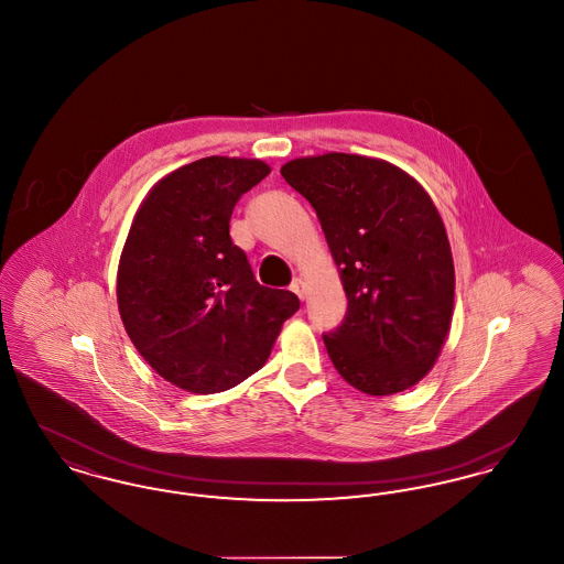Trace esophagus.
I'll return each mask as SVG.
<instances>
[{
	"label": "esophagus",
	"instance_id": "esophagus-1",
	"mask_svg": "<svg viewBox=\"0 0 564 564\" xmlns=\"http://www.w3.org/2000/svg\"><path fill=\"white\" fill-rule=\"evenodd\" d=\"M290 290H292L300 300H304V281H302V279H294L292 285H290Z\"/></svg>",
	"mask_w": 564,
	"mask_h": 564
}]
</instances>
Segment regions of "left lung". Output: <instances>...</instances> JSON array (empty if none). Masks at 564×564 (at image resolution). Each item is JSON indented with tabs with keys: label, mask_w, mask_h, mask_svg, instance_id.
Returning <instances> with one entry per match:
<instances>
[{
	"label": "left lung",
	"mask_w": 564,
	"mask_h": 564,
	"mask_svg": "<svg viewBox=\"0 0 564 564\" xmlns=\"http://www.w3.org/2000/svg\"><path fill=\"white\" fill-rule=\"evenodd\" d=\"M317 212L347 294L343 323L323 334L350 387L391 395L430 372L451 329L455 267L431 203L402 169L355 154L283 164Z\"/></svg>",
	"instance_id": "left-lung-1"
}]
</instances>
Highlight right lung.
Segmentation results:
<instances>
[{
    "mask_svg": "<svg viewBox=\"0 0 564 564\" xmlns=\"http://www.w3.org/2000/svg\"><path fill=\"white\" fill-rule=\"evenodd\" d=\"M269 164L209 156L161 180L137 212L118 267V308L141 357L192 393L258 372L300 308L256 281L230 239V215Z\"/></svg>",
    "mask_w": 564,
    "mask_h": 564,
    "instance_id": "1",
    "label": "right lung"
}]
</instances>
